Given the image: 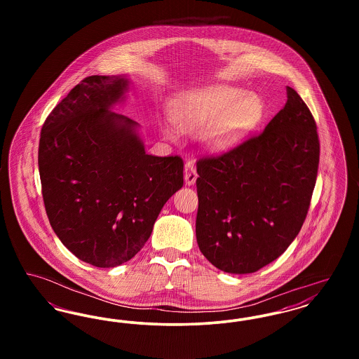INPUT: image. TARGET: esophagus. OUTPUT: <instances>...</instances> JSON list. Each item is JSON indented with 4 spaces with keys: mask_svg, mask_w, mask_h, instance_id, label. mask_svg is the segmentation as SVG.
<instances>
[{
    "mask_svg": "<svg viewBox=\"0 0 359 359\" xmlns=\"http://www.w3.org/2000/svg\"><path fill=\"white\" fill-rule=\"evenodd\" d=\"M196 177H198V173H196V168L194 165V163L188 161L184 167V182L187 186H194L195 182H196Z\"/></svg>",
    "mask_w": 359,
    "mask_h": 359,
    "instance_id": "obj_1",
    "label": "esophagus"
}]
</instances>
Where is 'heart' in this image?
<instances>
[{"instance_id": "b5f03b06", "label": "heart", "mask_w": 359, "mask_h": 359, "mask_svg": "<svg viewBox=\"0 0 359 359\" xmlns=\"http://www.w3.org/2000/svg\"><path fill=\"white\" fill-rule=\"evenodd\" d=\"M173 123L188 132L201 131V141L210 154H226L250 135L262 120L264 103L255 94L231 86H211L180 93L172 98ZM164 135L176 140L165 126Z\"/></svg>"}]
</instances>
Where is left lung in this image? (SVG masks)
I'll use <instances>...</instances> for the list:
<instances>
[{
    "instance_id": "8db88e82",
    "label": "left lung",
    "mask_w": 359,
    "mask_h": 359,
    "mask_svg": "<svg viewBox=\"0 0 359 359\" xmlns=\"http://www.w3.org/2000/svg\"><path fill=\"white\" fill-rule=\"evenodd\" d=\"M288 100L259 136L196 163V241L226 273H255L281 256L307 217L316 183V123L300 95Z\"/></svg>"
}]
</instances>
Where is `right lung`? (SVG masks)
<instances>
[{
	"label": "right lung",
	"mask_w": 359,
	"mask_h": 359,
	"mask_svg": "<svg viewBox=\"0 0 359 359\" xmlns=\"http://www.w3.org/2000/svg\"><path fill=\"white\" fill-rule=\"evenodd\" d=\"M128 75H93L75 86L44 122L39 172L55 234L97 268L129 261L151 237L172 195L183 187V160L145 152L140 123L116 113Z\"/></svg>",
	"instance_id": "obj_1"
}]
</instances>
